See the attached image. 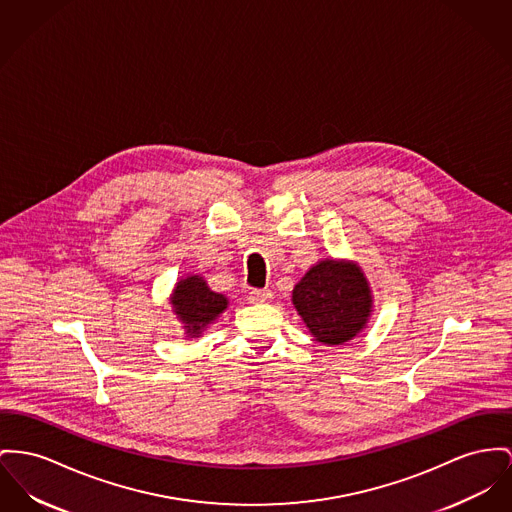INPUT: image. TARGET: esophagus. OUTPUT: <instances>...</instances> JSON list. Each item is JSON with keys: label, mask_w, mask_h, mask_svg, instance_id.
<instances>
[{"label": "esophagus", "mask_w": 512, "mask_h": 512, "mask_svg": "<svg viewBox=\"0 0 512 512\" xmlns=\"http://www.w3.org/2000/svg\"><path fill=\"white\" fill-rule=\"evenodd\" d=\"M272 297L270 289H252L248 293V301L250 303H266V301H272Z\"/></svg>", "instance_id": "34e87169"}]
</instances>
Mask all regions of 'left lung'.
Returning a JSON list of instances; mask_svg holds the SVG:
<instances>
[{
	"mask_svg": "<svg viewBox=\"0 0 512 512\" xmlns=\"http://www.w3.org/2000/svg\"><path fill=\"white\" fill-rule=\"evenodd\" d=\"M310 336L324 345L357 338L373 316V291L353 260L324 258L308 268L291 297Z\"/></svg>",
	"mask_w": 512,
	"mask_h": 512,
	"instance_id": "left-lung-1",
	"label": "left lung"
}]
</instances>
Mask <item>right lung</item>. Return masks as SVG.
Instances as JSON below:
<instances>
[{
    "instance_id": "obj_1",
    "label": "right lung",
    "mask_w": 512,
    "mask_h": 512,
    "mask_svg": "<svg viewBox=\"0 0 512 512\" xmlns=\"http://www.w3.org/2000/svg\"><path fill=\"white\" fill-rule=\"evenodd\" d=\"M172 312L182 324L186 338H200L229 307V299L209 289L200 273L180 277L172 289Z\"/></svg>"
}]
</instances>
